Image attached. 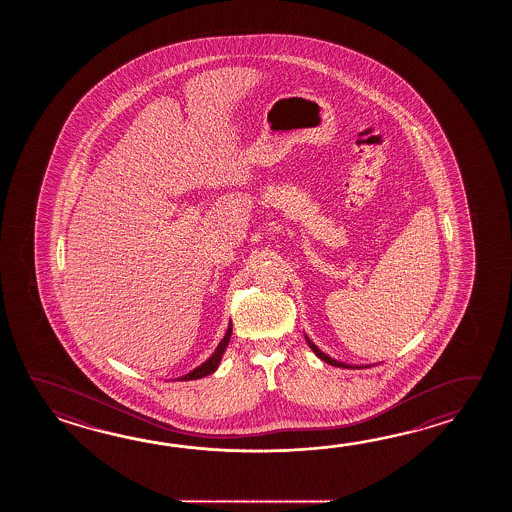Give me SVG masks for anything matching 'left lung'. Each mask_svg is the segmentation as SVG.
I'll return each instance as SVG.
<instances>
[{"mask_svg": "<svg viewBox=\"0 0 512 512\" xmlns=\"http://www.w3.org/2000/svg\"><path fill=\"white\" fill-rule=\"evenodd\" d=\"M305 340H307L309 348L313 349V353H315L316 357H318V359L324 360V362H327V364H331V366H337V368H346V370H349V368H353V370H355V368H359L360 370V366H353V364H346V362H338V360L331 359V357L326 355L322 349L318 348V346H315V342H313L311 338L307 337V335H305ZM362 368H370V366H362Z\"/></svg>", "mask_w": 512, "mask_h": 512, "instance_id": "obj_1", "label": "left lung"}]
</instances>
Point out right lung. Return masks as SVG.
Returning a JSON list of instances; mask_svg holds the SVG:
<instances>
[{"mask_svg":"<svg viewBox=\"0 0 512 512\" xmlns=\"http://www.w3.org/2000/svg\"><path fill=\"white\" fill-rule=\"evenodd\" d=\"M230 335H232V324H229V327H227V333H225V337L221 338L216 351L201 366H197L196 370H192L190 373L183 375V377H179V381H196V379L207 377L210 373L218 370L219 362L223 359V353H225V349L229 346Z\"/></svg>","mask_w":512,"mask_h":512,"instance_id":"add662e5","label":"right lung"}]
</instances>
